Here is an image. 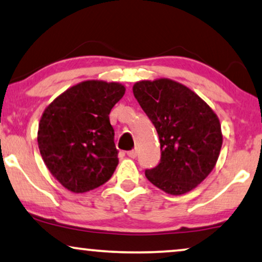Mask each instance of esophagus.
Returning a JSON list of instances; mask_svg holds the SVG:
<instances>
[{
    "instance_id": "1",
    "label": "esophagus",
    "mask_w": 262,
    "mask_h": 262,
    "mask_svg": "<svg viewBox=\"0 0 262 262\" xmlns=\"http://www.w3.org/2000/svg\"><path fill=\"white\" fill-rule=\"evenodd\" d=\"M127 156H128V158H131V159H135L136 156H137V150H136V149H132V150H128V151H127Z\"/></svg>"
}]
</instances>
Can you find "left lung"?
Segmentation results:
<instances>
[{
    "instance_id": "obj_1",
    "label": "left lung",
    "mask_w": 262,
    "mask_h": 262,
    "mask_svg": "<svg viewBox=\"0 0 262 262\" xmlns=\"http://www.w3.org/2000/svg\"><path fill=\"white\" fill-rule=\"evenodd\" d=\"M134 95L160 139V162L145 169V177L171 195L190 191L219 158L223 136L218 117L189 88L169 79L138 81Z\"/></svg>"
}]
</instances>
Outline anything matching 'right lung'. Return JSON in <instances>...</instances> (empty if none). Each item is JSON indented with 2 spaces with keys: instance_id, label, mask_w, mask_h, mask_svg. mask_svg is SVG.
Wrapping results in <instances>:
<instances>
[{
  "instance_id": "obj_1",
  "label": "right lung",
  "mask_w": 262,
  "mask_h": 262,
  "mask_svg": "<svg viewBox=\"0 0 262 262\" xmlns=\"http://www.w3.org/2000/svg\"><path fill=\"white\" fill-rule=\"evenodd\" d=\"M118 83L88 80L47 107L38 126L44 164L64 188L86 192L108 182L118 165L110 113L124 96Z\"/></svg>"
}]
</instances>
